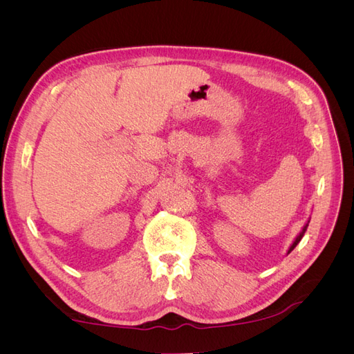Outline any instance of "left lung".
I'll return each instance as SVG.
<instances>
[{"mask_svg": "<svg viewBox=\"0 0 354 354\" xmlns=\"http://www.w3.org/2000/svg\"><path fill=\"white\" fill-rule=\"evenodd\" d=\"M307 226H308V223H307V224H306V226H304V229H303V232H301V233H299V234H298V236H297V239H295V241H294V243H292V245H291V248H289V251H288V254H289V252H291V251H292V250H294V248H295V246H297V245H298V242H299V241H301V239H303V236H304V233H306V230H307Z\"/></svg>", "mask_w": 354, "mask_h": 354, "instance_id": "obj_1", "label": "left lung"}]
</instances>
